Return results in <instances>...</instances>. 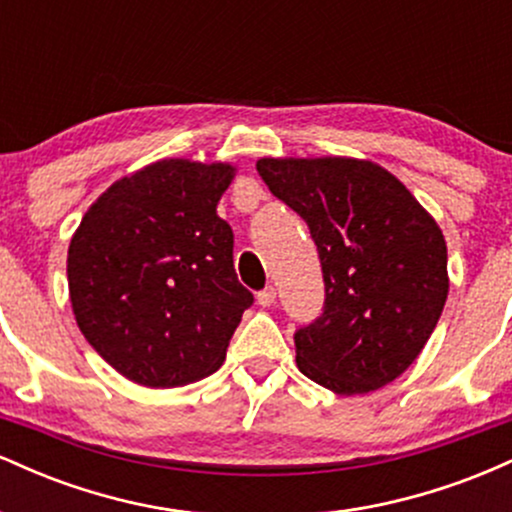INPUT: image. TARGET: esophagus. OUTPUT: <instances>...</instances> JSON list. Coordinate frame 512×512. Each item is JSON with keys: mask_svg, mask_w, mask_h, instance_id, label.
<instances>
[{"mask_svg": "<svg viewBox=\"0 0 512 512\" xmlns=\"http://www.w3.org/2000/svg\"><path fill=\"white\" fill-rule=\"evenodd\" d=\"M274 301H276L274 286H267V289H262L260 293H257V303H260L262 308H269V305H274Z\"/></svg>", "mask_w": 512, "mask_h": 512, "instance_id": "obj_1", "label": "esophagus"}]
</instances>
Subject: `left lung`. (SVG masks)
<instances>
[{"label":"left lung","instance_id":"obj_1","mask_svg":"<svg viewBox=\"0 0 512 512\" xmlns=\"http://www.w3.org/2000/svg\"><path fill=\"white\" fill-rule=\"evenodd\" d=\"M274 197L308 223L325 279V308L296 332L305 378L366 395L407 370L448 298L440 226L395 175L346 156L260 158Z\"/></svg>","mask_w":512,"mask_h":512}]
</instances>
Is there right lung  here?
I'll return each mask as SVG.
<instances>
[{"label": "right lung", "instance_id": "right-lung-1", "mask_svg": "<svg viewBox=\"0 0 512 512\" xmlns=\"http://www.w3.org/2000/svg\"><path fill=\"white\" fill-rule=\"evenodd\" d=\"M231 163L163 158L88 207L67 255L86 342L132 383L178 387L219 370L252 293L216 214Z\"/></svg>", "mask_w": 512, "mask_h": 512}]
</instances>
